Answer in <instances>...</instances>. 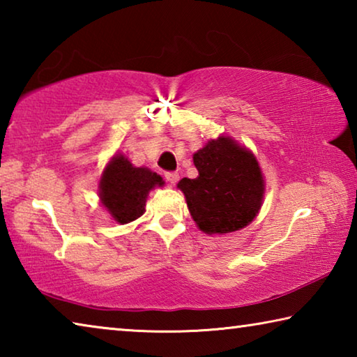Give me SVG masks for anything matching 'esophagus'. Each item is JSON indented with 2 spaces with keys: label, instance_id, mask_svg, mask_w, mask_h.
Listing matches in <instances>:
<instances>
[{
  "label": "esophagus",
  "instance_id": "1",
  "mask_svg": "<svg viewBox=\"0 0 357 357\" xmlns=\"http://www.w3.org/2000/svg\"><path fill=\"white\" fill-rule=\"evenodd\" d=\"M165 179L168 181V183L170 184H176L178 183V179H179V174L178 173H174V172H168V173H165Z\"/></svg>",
  "mask_w": 357,
  "mask_h": 357
}]
</instances>
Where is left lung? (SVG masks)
<instances>
[{
  "mask_svg": "<svg viewBox=\"0 0 357 357\" xmlns=\"http://www.w3.org/2000/svg\"><path fill=\"white\" fill-rule=\"evenodd\" d=\"M195 179L183 178L178 189L198 229L228 234L245 228L264 200V176L255 154L231 137L209 140L193 154Z\"/></svg>",
  "mask_w": 357,
  "mask_h": 357,
  "instance_id": "8db88e82",
  "label": "left lung"
}]
</instances>
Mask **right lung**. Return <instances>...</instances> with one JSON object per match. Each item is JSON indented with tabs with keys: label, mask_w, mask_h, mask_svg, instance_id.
<instances>
[{
	"label": "right lung",
	"mask_w": 357,
	"mask_h": 357,
	"mask_svg": "<svg viewBox=\"0 0 357 357\" xmlns=\"http://www.w3.org/2000/svg\"><path fill=\"white\" fill-rule=\"evenodd\" d=\"M164 185L160 174L135 167L126 154L116 153L100 174L99 198L112 219L126 225L144 214L149 192Z\"/></svg>",
	"instance_id": "obj_1"
}]
</instances>
